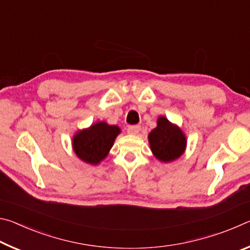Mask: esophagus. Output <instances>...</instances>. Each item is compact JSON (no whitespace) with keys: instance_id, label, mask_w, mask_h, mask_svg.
Wrapping results in <instances>:
<instances>
[{"instance_id":"34e87169","label":"esophagus","mask_w":250,"mask_h":250,"mask_svg":"<svg viewBox=\"0 0 250 250\" xmlns=\"http://www.w3.org/2000/svg\"><path fill=\"white\" fill-rule=\"evenodd\" d=\"M140 130H141L140 125H129L128 129H126L128 133H130V134H138L139 132H140Z\"/></svg>"}]
</instances>
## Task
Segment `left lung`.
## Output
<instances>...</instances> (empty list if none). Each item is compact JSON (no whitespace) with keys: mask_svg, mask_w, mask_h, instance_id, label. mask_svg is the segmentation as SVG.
Here are the masks:
<instances>
[{"mask_svg":"<svg viewBox=\"0 0 250 250\" xmlns=\"http://www.w3.org/2000/svg\"><path fill=\"white\" fill-rule=\"evenodd\" d=\"M152 153L160 162H173L184 153L186 149V135L177 125L172 124L167 118L161 116L156 126L147 135Z\"/></svg>","mask_w":250,"mask_h":250,"instance_id":"1","label":"left lung"}]
</instances>
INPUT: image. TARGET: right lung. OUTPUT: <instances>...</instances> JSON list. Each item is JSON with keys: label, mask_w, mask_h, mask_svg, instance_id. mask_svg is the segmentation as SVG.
I'll use <instances>...</instances> for the list:
<instances>
[{"label": "right lung", "mask_w": 250, "mask_h": 250, "mask_svg": "<svg viewBox=\"0 0 250 250\" xmlns=\"http://www.w3.org/2000/svg\"><path fill=\"white\" fill-rule=\"evenodd\" d=\"M121 133L118 125H110L105 121H99L89 128L79 130L73 137V150L78 158L90 166L98 164L107 158Z\"/></svg>", "instance_id": "obj_1"}]
</instances>
